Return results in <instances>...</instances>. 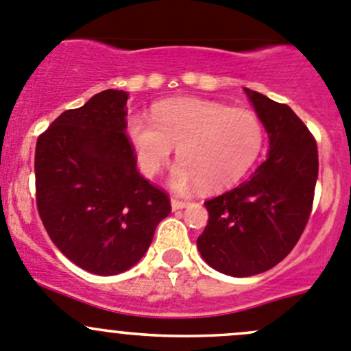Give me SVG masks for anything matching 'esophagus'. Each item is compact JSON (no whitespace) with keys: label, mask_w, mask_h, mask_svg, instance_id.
I'll return each instance as SVG.
<instances>
[{"label":"esophagus","mask_w":351,"mask_h":351,"mask_svg":"<svg viewBox=\"0 0 351 351\" xmlns=\"http://www.w3.org/2000/svg\"><path fill=\"white\" fill-rule=\"evenodd\" d=\"M171 204H172V210H182V208H186L187 204V201H182V199H179V197H172L171 199Z\"/></svg>","instance_id":"obj_1"}]
</instances>
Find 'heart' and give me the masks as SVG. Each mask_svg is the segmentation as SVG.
Wrapping results in <instances>:
<instances>
[{
	"mask_svg": "<svg viewBox=\"0 0 351 351\" xmlns=\"http://www.w3.org/2000/svg\"><path fill=\"white\" fill-rule=\"evenodd\" d=\"M130 138L141 171L155 177L177 148L179 165L172 187L189 191H223L234 186L258 160L265 145V128L252 110L197 99H171L157 104L152 121L131 116Z\"/></svg>",
	"mask_w": 351,
	"mask_h": 351,
	"instance_id": "obj_1",
	"label": "heart"
}]
</instances>
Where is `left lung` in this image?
<instances>
[{"label": "left lung", "mask_w": 351, "mask_h": 351, "mask_svg": "<svg viewBox=\"0 0 351 351\" xmlns=\"http://www.w3.org/2000/svg\"><path fill=\"white\" fill-rule=\"evenodd\" d=\"M269 136V155L251 179L204 201L208 225L197 237L204 261L225 275L268 271L300 239L314 201L315 138L287 104L244 88Z\"/></svg>", "instance_id": "left-lung-1"}]
</instances>
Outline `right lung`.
I'll use <instances>...</instances> for the list:
<instances>
[{"label": "right lung", "instance_id": "right-lung-1", "mask_svg": "<svg viewBox=\"0 0 351 351\" xmlns=\"http://www.w3.org/2000/svg\"><path fill=\"white\" fill-rule=\"evenodd\" d=\"M128 93L104 90L64 110L37 138L36 201L51 241L93 275L136 265L171 197L136 171L126 133Z\"/></svg>", "mask_w": 351, "mask_h": 351}]
</instances>
